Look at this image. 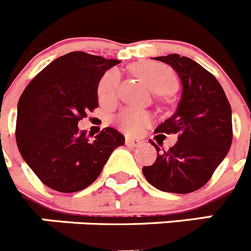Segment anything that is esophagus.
I'll list each match as a JSON object with an SVG mask.
<instances>
[{
  "instance_id": "1",
  "label": "esophagus",
  "mask_w": 251,
  "mask_h": 251,
  "mask_svg": "<svg viewBox=\"0 0 251 251\" xmlns=\"http://www.w3.org/2000/svg\"><path fill=\"white\" fill-rule=\"evenodd\" d=\"M141 143H142L141 139H134V138H130V137H127V138H126V145H127V146H132V147H138Z\"/></svg>"
}]
</instances>
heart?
<instances>
[{
    "mask_svg": "<svg viewBox=\"0 0 251 251\" xmlns=\"http://www.w3.org/2000/svg\"><path fill=\"white\" fill-rule=\"evenodd\" d=\"M132 72L148 84L157 94H168L177 86V76L167 65L154 61H141L132 65ZM119 73L109 70L103 75L98 85V95L100 101L110 103L118 95ZM117 124L127 133H137L151 123L152 117L148 112L137 108H126L117 115Z\"/></svg>",
    "mask_w": 251,
    "mask_h": 251,
    "instance_id": "1",
    "label": "heart"
}]
</instances>
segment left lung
<instances>
[{
  "label": "left lung",
  "mask_w": 251,
  "mask_h": 251,
  "mask_svg": "<svg viewBox=\"0 0 251 251\" xmlns=\"http://www.w3.org/2000/svg\"><path fill=\"white\" fill-rule=\"evenodd\" d=\"M174 69L182 84L176 112L156 133L177 134L174 147L157 151L156 162L142 168L157 190L190 194L202 187L225 158L232 142L231 106L216 77L190 57H154Z\"/></svg>",
  "instance_id": "obj_1"
}]
</instances>
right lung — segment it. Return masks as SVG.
<instances>
[{
    "label": "right lung",
    "mask_w": 251,
    "mask_h": 251,
    "mask_svg": "<svg viewBox=\"0 0 251 251\" xmlns=\"http://www.w3.org/2000/svg\"><path fill=\"white\" fill-rule=\"evenodd\" d=\"M121 61L73 51L51 61L30 81L17 104L16 142L22 158L48 187L77 192L98 178L113 151L124 145L114 128L94 141L77 123L99 105L104 73Z\"/></svg>",
    "instance_id": "1"
}]
</instances>
